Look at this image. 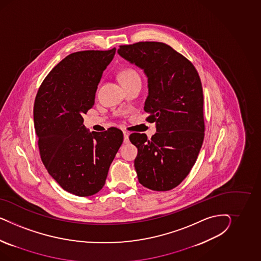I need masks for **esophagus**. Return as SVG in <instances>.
<instances>
[{
    "label": "esophagus",
    "mask_w": 261,
    "mask_h": 261,
    "mask_svg": "<svg viewBox=\"0 0 261 261\" xmlns=\"http://www.w3.org/2000/svg\"><path fill=\"white\" fill-rule=\"evenodd\" d=\"M123 137H124V139H123V142L124 143H129V133L128 132H126V131H124L123 132Z\"/></svg>",
    "instance_id": "34e87169"
}]
</instances>
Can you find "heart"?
Returning a JSON list of instances; mask_svg holds the SVG:
<instances>
[{
	"label": "heart",
	"mask_w": 261,
	"mask_h": 261,
	"mask_svg": "<svg viewBox=\"0 0 261 261\" xmlns=\"http://www.w3.org/2000/svg\"><path fill=\"white\" fill-rule=\"evenodd\" d=\"M119 79L121 80L123 86L127 84H130V83H133V82H141L139 73L132 68H126L120 71Z\"/></svg>",
	"instance_id": "1"
}]
</instances>
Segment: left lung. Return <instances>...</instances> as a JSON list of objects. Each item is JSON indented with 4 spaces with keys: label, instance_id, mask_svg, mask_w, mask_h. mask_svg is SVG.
I'll list each match as a JSON object with an SVG mask.
<instances>
[{
    "label": "left lung",
    "instance_id": "8db88e82",
    "mask_svg": "<svg viewBox=\"0 0 261 261\" xmlns=\"http://www.w3.org/2000/svg\"><path fill=\"white\" fill-rule=\"evenodd\" d=\"M119 56L144 71L148 79L146 120L156 122L157 133H132L138 148L135 169L140 184L167 191L179 186L194 166L205 136L204 96L193 64L161 42L119 46Z\"/></svg>",
    "mask_w": 261,
    "mask_h": 261
}]
</instances>
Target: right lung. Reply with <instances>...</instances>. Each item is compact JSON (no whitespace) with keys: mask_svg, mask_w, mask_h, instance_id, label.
<instances>
[{"mask_svg":"<svg viewBox=\"0 0 261 261\" xmlns=\"http://www.w3.org/2000/svg\"><path fill=\"white\" fill-rule=\"evenodd\" d=\"M115 54L116 47L66 56L44 79L34 101L41 160L64 190L80 197L102 189L123 142L116 127L90 133L82 118L93 107L103 71Z\"/></svg>","mask_w":261,"mask_h":261,"instance_id":"1","label":"right lung"}]
</instances>
